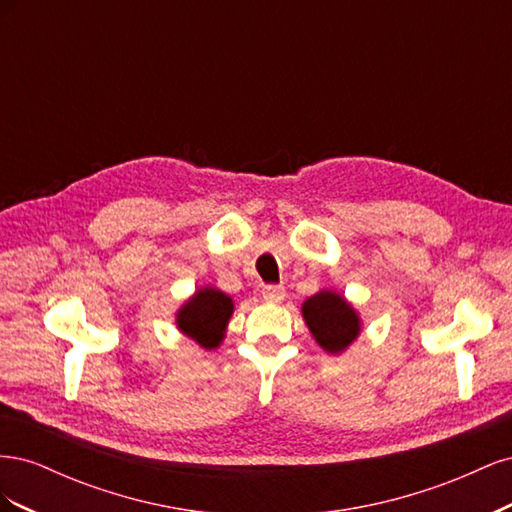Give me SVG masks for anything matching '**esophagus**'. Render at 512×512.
Instances as JSON below:
<instances>
[{"label":"esophagus","instance_id":"obj_1","mask_svg":"<svg viewBox=\"0 0 512 512\" xmlns=\"http://www.w3.org/2000/svg\"><path fill=\"white\" fill-rule=\"evenodd\" d=\"M284 297H286L284 286L269 284V286L262 288V299H265L267 303H280V301H284Z\"/></svg>","mask_w":512,"mask_h":512}]
</instances>
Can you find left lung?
Returning <instances> with one entry per match:
<instances>
[{"label":"left lung","mask_w":512,"mask_h":512,"mask_svg":"<svg viewBox=\"0 0 512 512\" xmlns=\"http://www.w3.org/2000/svg\"><path fill=\"white\" fill-rule=\"evenodd\" d=\"M303 318L320 348L331 354L346 350L361 331V320L344 297L320 290L303 303Z\"/></svg>","instance_id":"8db88e82"}]
</instances>
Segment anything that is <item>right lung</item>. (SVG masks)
<instances>
[{"instance_id": "add662e5", "label": "right lung", "mask_w": 512, "mask_h": 512, "mask_svg": "<svg viewBox=\"0 0 512 512\" xmlns=\"http://www.w3.org/2000/svg\"><path fill=\"white\" fill-rule=\"evenodd\" d=\"M232 316V299L222 290L200 288L177 314V327L211 350L218 348Z\"/></svg>"}]
</instances>
